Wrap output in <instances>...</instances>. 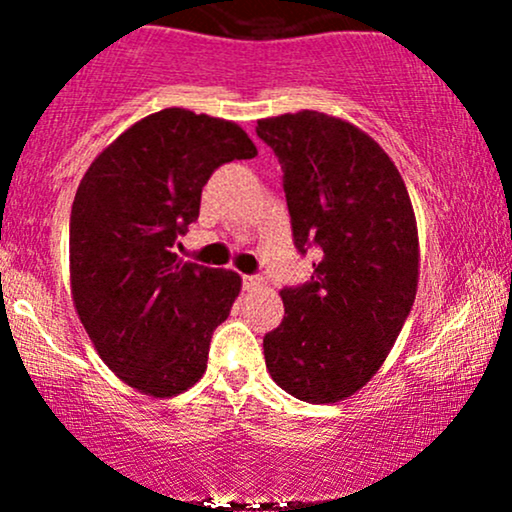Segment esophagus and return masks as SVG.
<instances>
[{"instance_id": "34e87169", "label": "esophagus", "mask_w": 512, "mask_h": 512, "mask_svg": "<svg viewBox=\"0 0 512 512\" xmlns=\"http://www.w3.org/2000/svg\"><path fill=\"white\" fill-rule=\"evenodd\" d=\"M243 286L248 291H257V289H264L267 284H264L262 276H243Z\"/></svg>"}]
</instances>
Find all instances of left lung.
Listing matches in <instances>:
<instances>
[{
  "label": "left lung",
  "mask_w": 512,
  "mask_h": 512,
  "mask_svg": "<svg viewBox=\"0 0 512 512\" xmlns=\"http://www.w3.org/2000/svg\"><path fill=\"white\" fill-rule=\"evenodd\" d=\"M284 170L296 248L322 250L313 276L281 291L264 337L274 383L301 402H342L378 373L419 286V231L383 146L342 117L301 110L257 120Z\"/></svg>",
  "instance_id": "obj_1"
}]
</instances>
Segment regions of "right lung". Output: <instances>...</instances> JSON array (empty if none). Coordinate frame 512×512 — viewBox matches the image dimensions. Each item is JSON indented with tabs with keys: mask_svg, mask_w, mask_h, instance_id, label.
Segmentation results:
<instances>
[{
	"mask_svg": "<svg viewBox=\"0 0 512 512\" xmlns=\"http://www.w3.org/2000/svg\"><path fill=\"white\" fill-rule=\"evenodd\" d=\"M236 122L166 108L125 129L93 158L69 219L76 315L122 383L175 397L207 370L209 342L243 279L182 262L178 236L199 216L216 168L255 158Z\"/></svg>",
	"mask_w": 512,
	"mask_h": 512,
	"instance_id": "add662e5",
	"label": "right lung"
}]
</instances>
